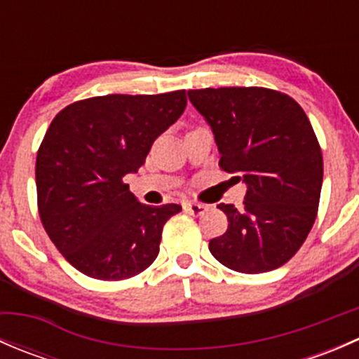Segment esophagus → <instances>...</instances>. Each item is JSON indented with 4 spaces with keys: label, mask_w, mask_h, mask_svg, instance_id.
Returning <instances> with one entry per match:
<instances>
[{
    "label": "esophagus",
    "mask_w": 359,
    "mask_h": 359,
    "mask_svg": "<svg viewBox=\"0 0 359 359\" xmlns=\"http://www.w3.org/2000/svg\"><path fill=\"white\" fill-rule=\"evenodd\" d=\"M208 210V206L203 203H184V212L191 213V215H203Z\"/></svg>",
    "instance_id": "1"
}]
</instances>
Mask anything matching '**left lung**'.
Masks as SVG:
<instances>
[{
    "label": "left lung",
    "instance_id": "left-lung-1",
    "mask_svg": "<svg viewBox=\"0 0 359 359\" xmlns=\"http://www.w3.org/2000/svg\"><path fill=\"white\" fill-rule=\"evenodd\" d=\"M212 128L220 168L247 184L243 208L220 203L227 231L210 240L212 255L238 273L287 264L316 220L323 156L302 107L260 86L189 90Z\"/></svg>",
    "mask_w": 359,
    "mask_h": 359
}]
</instances>
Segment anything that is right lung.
I'll use <instances>...</instances> for the list:
<instances>
[{"label": "right lung", "instance_id": "1", "mask_svg": "<svg viewBox=\"0 0 359 359\" xmlns=\"http://www.w3.org/2000/svg\"><path fill=\"white\" fill-rule=\"evenodd\" d=\"M186 90L92 97L53 118L36 158L43 227L79 273L118 281L159 253L163 226L182 206L144 205L123 182L146 163L154 140L186 109Z\"/></svg>", "mask_w": 359, "mask_h": 359}]
</instances>
